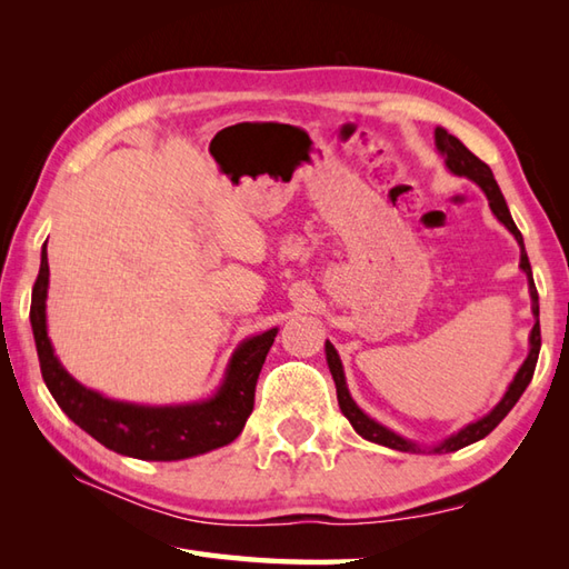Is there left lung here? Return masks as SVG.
<instances>
[{
    "mask_svg": "<svg viewBox=\"0 0 569 569\" xmlns=\"http://www.w3.org/2000/svg\"><path fill=\"white\" fill-rule=\"evenodd\" d=\"M435 147H438V151L445 156V166L450 168L455 176H465L469 180H475V183L481 190H485L491 212L497 214V220L506 229H509V232L516 237L518 244H521V269L528 276V291H530V300H533V316H536V325H533V330H530V352L521 365V369H518V373L509 386V391L503 393L501 401L493 406L491 413H487L485 418H479L477 422H469V426H465L459 432L450 435V438H447L445 442H440L438 447H432V450H430V452H455V450H459V447H467L471 442L487 438V435L493 428H497L506 416H509V410L516 406L518 398L523 396L526 386L530 383V379H533L536 361H538V355H540V322H538L540 310H538V291H536V283H533V271H530V261H528V253H526V247H523V237H521V232H518V227H516L513 217L509 212V204H506V200L501 196L499 183L493 180L491 168L485 161H479L477 156L471 153L457 137L447 134V129H442V127L435 129ZM325 355H328V367H330V373H332L335 386H337V401H340L345 418L352 422V428L361 435V438L369 440V442L383 445V447H391V450H398V452H420V447L416 442H410V440L401 438V435H396L393 430L383 428L381 422L369 418L365 410H361L352 401V396H349V389H347V381H345V369H342L340 355H337V349L330 342H325Z\"/></svg>",
    "mask_w": 569,
    "mask_h": 569,
    "instance_id": "obj_1",
    "label": "left lung"
}]
</instances>
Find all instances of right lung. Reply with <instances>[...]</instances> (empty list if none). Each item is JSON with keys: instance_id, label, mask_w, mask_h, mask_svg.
<instances>
[{"instance_id": "right-lung-1", "label": "right lung", "mask_w": 569, "mask_h": 569, "mask_svg": "<svg viewBox=\"0 0 569 569\" xmlns=\"http://www.w3.org/2000/svg\"><path fill=\"white\" fill-rule=\"evenodd\" d=\"M48 253L41 251V269L31 291V330L41 373L60 410L107 450L119 455L173 462L224 447L244 428L253 410V391L278 328L266 330L237 347L224 371V381L208 401L186 406H137L112 401L84 389L60 365L46 330Z\"/></svg>"}]
</instances>
